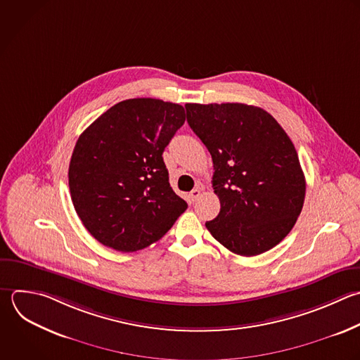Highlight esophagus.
Instances as JSON below:
<instances>
[{"instance_id":"34e87169","label":"esophagus","mask_w":360,"mask_h":360,"mask_svg":"<svg viewBox=\"0 0 360 360\" xmlns=\"http://www.w3.org/2000/svg\"><path fill=\"white\" fill-rule=\"evenodd\" d=\"M201 195V190L200 188H194L191 193H190V200L194 202L195 200H198Z\"/></svg>"}]
</instances>
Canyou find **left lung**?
I'll use <instances>...</instances> for the list:
<instances>
[{"label":"left lung","instance_id":"obj_1","mask_svg":"<svg viewBox=\"0 0 360 360\" xmlns=\"http://www.w3.org/2000/svg\"><path fill=\"white\" fill-rule=\"evenodd\" d=\"M187 122L214 163L221 202L211 235L240 256L260 255L292 229L304 204L305 179L297 150L264 110L253 105L186 104Z\"/></svg>","mask_w":360,"mask_h":360}]
</instances>
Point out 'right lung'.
Instances as JSON below:
<instances>
[{
	"instance_id": "right-lung-1",
	"label": "right lung",
	"mask_w": 360,
	"mask_h": 360,
	"mask_svg": "<svg viewBox=\"0 0 360 360\" xmlns=\"http://www.w3.org/2000/svg\"><path fill=\"white\" fill-rule=\"evenodd\" d=\"M184 108L156 98L121 101L77 139L69 187L86 229L103 245L135 252L159 240L187 210L169 183L163 150Z\"/></svg>"
}]
</instances>
